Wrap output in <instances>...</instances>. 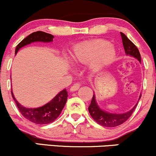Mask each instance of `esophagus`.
<instances>
[{"label": "esophagus", "mask_w": 156, "mask_h": 156, "mask_svg": "<svg viewBox=\"0 0 156 156\" xmlns=\"http://www.w3.org/2000/svg\"><path fill=\"white\" fill-rule=\"evenodd\" d=\"M80 83H79V82H78V83H75L74 85L71 87L70 91L71 92H75V91H77L78 89L80 88Z\"/></svg>", "instance_id": "obj_1"}]
</instances>
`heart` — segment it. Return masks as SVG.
Instances as JSON below:
<instances>
[{
  "label": "heart",
  "mask_w": 156,
  "mask_h": 156,
  "mask_svg": "<svg viewBox=\"0 0 156 156\" xmlns=\"http://www.w3.org/2000/svg\"><path fill=\"white\" fill-rule=\"evenodd\" d=\"M116 52L105 39L83 42L73 48L69 60L73 64H87L93 72H99L114 60Z\"/></svg>",
  "instance_id": "obj_1"
}]
</instances>
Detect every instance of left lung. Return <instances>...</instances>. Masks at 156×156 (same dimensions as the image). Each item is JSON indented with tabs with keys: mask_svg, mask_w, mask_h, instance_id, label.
I'll return each mask as SVG.
<instances>
[{
	"mask_svg": "<svg viewBox=\"0 0 156 156\" xmlns=\"http://www.w3.org/2000/svg\"><path fill=\"white\" fill-rule=\"evenodd\" d=\"M120 34L125 53L127 55L133 56L134 58H136L141 62V55L136 46L124 34L122 33V32H120ZM141 95L139 97V99L141 98ZM136 105L137 104L130 112L124 113V114H111V113L103 112L99 108V106L96 103L95 96L94 94L92 101H91V104L89 106L88 109L91 117L97 123L102 125V126L113 128V127H117L118 125H120L122 123H124L125 121L128 120L131 116V114H133Z\"/></svg>",
	"mask_w": 156,
	"mask_h": 156,
	"instance_id": "8db88e82",
	"label": "left lung"
}]
</instances>
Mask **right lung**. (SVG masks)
Here are the masks:
<instances>
[{
	"mask_svg": "<svg viewBox=\"0 0 156 156\" xmlns=\"http://www.w3.org/2000/svg\"><path fill=\"white\" fill-rule=\"evenodd\" d=\"M54 38L52 34L45 33L43 31H36L31 34L23 39L20 43L17 44L15 49V54H17V51L22 47H24L26 44H28L34 42H50L53 41ZM12 95L13 99L15 100L16 105L18 108L21 114L28 120L31 122L38 125H45L53 122L60 115L62 109L64 108L67 102L68 94L66 89H64L60 92L56 96L45 104L43 106L37 108H27L23 107L16 101L12 90Z\"/></svg>",
	"mask_w": 156,
	"mask_h": 156,
	"instance_id": "obj_1",
	"label": "right lung"
}]
</instances>
